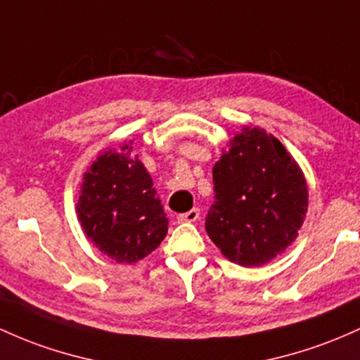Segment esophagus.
Wrapping results in <instances>:
<instances>
[{"mask_svg": "<svg viewBox=\"0 0 360 360\" xmlns=\"http://www.w3.org/2000/svg\"><path fill=\"white\" fill-rule=\"evenodd\" d=\"M198 219H200L198 208H193V210H189L186 213H181V215L177 217V220H179V222H196Z\"/></svg>", "mask_w": 360, "mask_h": 360, "instance_id": "1", "label": "esophagus"}]
</instances>
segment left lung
I'll use <instances>...</instances> for the list:
<instances>
[{"mask_svg":"<svg viewBox=\"0 0 360 360\" xmlns=\"http://www.w3.org/2000/svg\"><path fill=\"white\" fill-rule=\"evenodd\" d=\"M205 229L225 258L262 266L297 238L307 212L301 169L274 135L244 128L213 165Z\"/></svg>","mask_w":360,"mask_h":360,"instance_id":"left-lung-1","label":"left lung"}]
</instances>
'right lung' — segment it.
I'll return each instance as SVG.
<instances>
[{
  "label": "right lung",
  "instance_id": "1",
  "mask_svg": "<svg viewBox=\"0 0 360 360\" xmlns=\"http://www.w3.org/2000/svg\"><path fill=\"white\" fill-rule=\"evenodd\" d=\"M131 145L109 150L85 174L78 198V220L86 238L116 263H136L167 234L153 181Z\"/></svg>",
  "mask_w": 360,
  "mask_h": 360
}]
</instances>
